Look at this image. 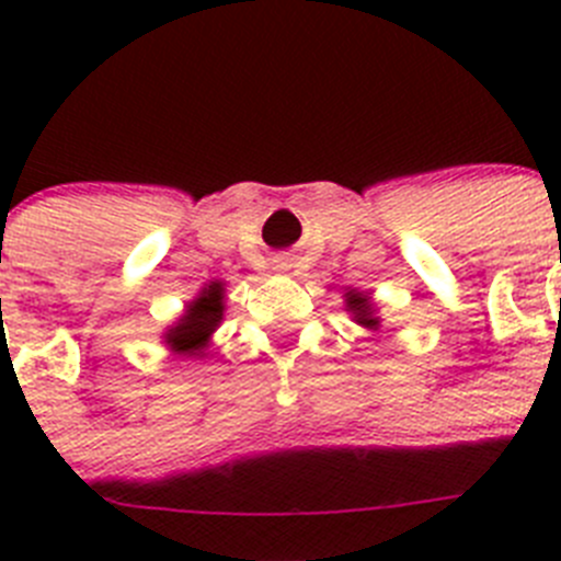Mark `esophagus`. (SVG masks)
Wrapping results in <instances>:
<instances>
[{"label":"esophagus","mask_w":561,"mask_h":561,"mask_svg":"<svg viewBox=\"0 0 561 561\" xmlns=\"http://www.w3.org/2000/svg\"><path fill=\"white\" fill-rule=\"evenodd\" d=\"M289 266H291L289 261H277V270H284V272H286V270H289Z\"/></svg>","instance_id":"obj_1"}]
</instances>
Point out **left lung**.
Masks as SVG:
<instances>
[{
	"label": "left lung",
	"mask_w": 561,
	"mask_h": 561,
	"mask_svg": "<svg viewBox=\"0 0 561 561\" xmlns=\"http://www.w3.org/2000/svg\"><path fill=\"white\" fill-rule=\"evenodd\" d=\"M348 300H345V306H348V311H354L356 323H362L365 329H376L379 325V320L374 317V309H370V300L365 295H359V291H348Z\"/></svg>",
	"instance_id": "obj_1"
}]
</instances>
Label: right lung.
I'll return each instance as SVG.
<instances>
[{
  "label": "right lung",
  "mask_w": 561,
  "mask_h": 561,
  "mask_svg": "<svg viewBox=\"0 0 561 561\" xmlns=\"http://www.w3.org/2000/svg\"><path fill=\"white\" fill-rule=\"evenodd\" d=\"M221 297H225V289L221 284H210L205 291H202L196 300L191 304V309L185 311L180 323L173 325L165 334V342L173 351L180 354H199L207 345V336L216 331V325L221 323Z\"/></svg>",
  "instance_id": "add662e5"
}]
</instances>
